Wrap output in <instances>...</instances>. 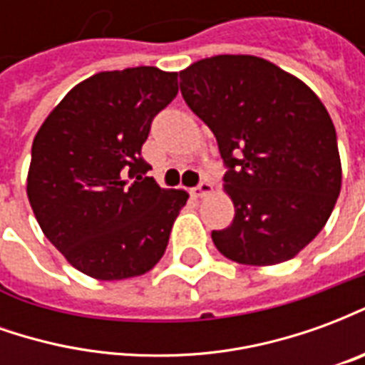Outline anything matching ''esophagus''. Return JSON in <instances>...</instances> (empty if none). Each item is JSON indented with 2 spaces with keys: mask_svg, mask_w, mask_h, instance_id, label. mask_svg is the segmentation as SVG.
I'll list each match as a JSON object with an SVG mask.
<instances>
[{
  "mask_svg": "<svg viewBox=\"0 0 365 365\" xmlns=\"http://www.w3.org/2000/svg\"><path fill=\"white\" fill-rule=\"evenodd\" d=\"M211 191H213V185H211V183H209V182H201L197 185V187H193V190H191V193H193V197L203 199V197H207V195H209Z\"/></svg>",
  "mask_w": 365,
  "mask_h": 365,
  "instance_id": "34e87169",
  "label": "esophagus"
}]
</instances>
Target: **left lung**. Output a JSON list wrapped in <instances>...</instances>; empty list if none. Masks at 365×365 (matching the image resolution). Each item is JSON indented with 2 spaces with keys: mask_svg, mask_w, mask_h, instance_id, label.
I'll return each mask as SVG.
<instances>
[{
  "mask_svg": "<svg viewBox=\"0 0 365 365\" xmlns=\"http://www.w3.org/2000/svg\"><path fill=\"white\" fill-rule=\"evenodd\" d=\"M180 90L229 168L222 190L235 219L211 232L217 250L246 266L295 258L327 225L342 185L327 107L299 78L250 54L193 62Z\"/></svg>",
  "mask_w": 365,
  "mask_h": 365,
  "instance_id": "1",
  "label": "left lung"
}]
</instances>
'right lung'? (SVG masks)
I'll use <instances>...</instances> for the list:
<instances>
[{"instance_id":"obj_1","label":"right lung","mask_w":365,"mask_h":365,"mask_svg":"<svg viewBox=\"0 0 365 365\" xmlns=\"http://www.w3.org/2000/svg\"><path fill=\"white\" fill-rule=\"evenodd\" d=\"M178 96L154 66L99 72L68 91L38 128L29 203L44 237L82 274L115 282L164 256L187 191L164 190L140 156L152 119Z\"/></svg>"}]
</instances>
